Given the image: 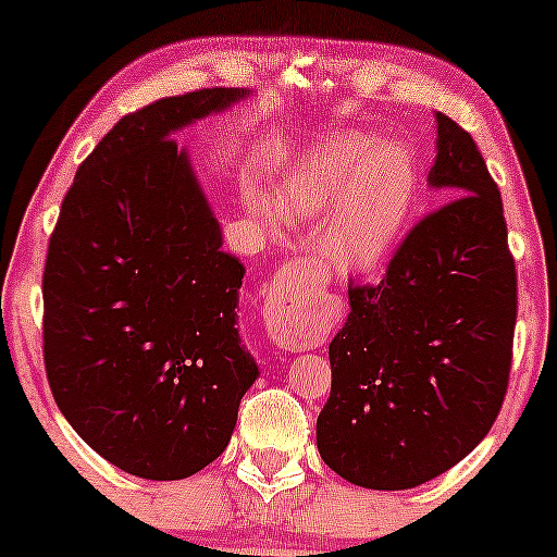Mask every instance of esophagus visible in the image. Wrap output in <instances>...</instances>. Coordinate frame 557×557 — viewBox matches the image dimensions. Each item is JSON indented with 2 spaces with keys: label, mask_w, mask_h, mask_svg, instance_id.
I'll return each instance as SVG.
<instances>
[{
  "label": "esophagus",
  "mask_w": 557,
  "mask_h": 557,
  "mask_svg": "<svg viewBox=\"0 0 557 557\" xmlns=\"http://www.w3.org/2000/svg\"><path fill=\"white\" fill-rule=\"evenodd\" d=\"M311 298L314 293H309L306 285H285L274 280L267 298L264 330L277 348L296 354V350L317 348L324 341V327L311 314L314 306Z\"/></svg>",
  "instance_id": "1"
}]
</instances>
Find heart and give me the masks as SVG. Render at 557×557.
Instances as JSON below:
<instances>
[{
    "label": "heart",
    "instance_id": "b5f03b06",
    "mask_svg": "<svg viewBox=\"0 0 557 557\" xmlns=\"http://www.w3.org/2000/svg\"><path fill=\"white\" fill-rule=\"evenodd\" d=\"M419 172L411 151L363 131H335L290 159L274 183V207L287 222L317 220L314 248L343 277L387 264L417 203ZM257 214L267 196L246 190Z\"/></svg>",
    "mask_w": 557,
    "mask_h": 557
}]
</instances>
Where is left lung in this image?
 <instances>
[{
  "instance_id": "8db88e82",
  "label": "left lung",
  "mask_w": 557,
  "mask_h": 557,
  "mask_svg": "<svg viewBox=\"0 0 557 557\" xmlns=\"http://www.w3.org/2000/svg\"><path fill=\"white\" fill-rule=\"evenodd\" d=\"M430 188L453 198L408 233L376 285L348 287L317 419L322 461L367 490H411L487 437L516 327L503 198L474 138L443 112Z\"/></svg>"
}]
</instances>
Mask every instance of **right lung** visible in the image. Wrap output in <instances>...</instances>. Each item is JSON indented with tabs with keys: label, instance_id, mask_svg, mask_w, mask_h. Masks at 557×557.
<instances>
[{
	"label": "right lung",
	"instance_id": "add662e5",
	"mask_svg": "<svg viewBox=\"0 0 557 557\" xmlns=\"http://www.w3.org/2000/svg\"><path fill=\"white\" fill-rule=\"evenodd\" d=\"M246 88L168 96L125 114L75 172L44 270V363L83 443L175 482L222 456L259 380L240 345L246 267L175 133Z\"/></svg>",
	"mask_w": 557,
	"mask_h": 557
}]
</instances>
